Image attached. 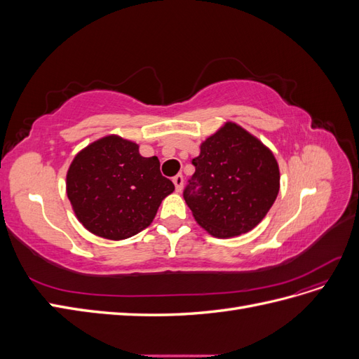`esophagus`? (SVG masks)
Masks as SVG:
<instances>
[{"label":"esophagus","mask_w":359,"mask_h":359,"mask_svg":"<svg viewBox=\"0 0 359 359\" xmlns=\"http://www.w3.org/2000/svg\"><path fill=\"white\" fill-rule=\"evenodd\" d=\"M172 181H173V184H175V189H177V191H181V190H182V186H184V178H182V175L173 177V178H172Z\"/></svg>","instance_id":"obj_1"}]
</instances>
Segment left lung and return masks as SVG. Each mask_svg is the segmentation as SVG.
<instances>
[{
	"instance_id": "left-lung-1",
	"label": "left lung",
	"mask_w": 359,
	"mask_h": 359,
	"mask_svg": "<svg viewBox=\"0 0 359 359\" xmlns=\"http://www.w3.org/2000/svg\"><path fill=\"white\" fill-rule=\"evenodd\" d=\"M184 199L203 229L232 238L262 222L280 190L274 154L235 123H226L201 145Z\"/></svg>"
}]
</instances>
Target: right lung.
<instances>
[{
    "label": "right lung",
    "mask_w": 359,
    "mask_h": 359,
    "mask_svg": "<svg viewBox=\"0 0 359 359\" xmlns=\"http://www.w3.org/2000/svg\"><path fill=\"white\" fill-rule=\"evenodd\" d=\"M173 190L157 157H142L137 144L115 135L82 149L67 172V196L78 220L114 241L148 227Z\"/></svg>",
    "instance_id": "obj_1"
}]
</instances>
